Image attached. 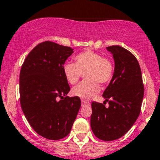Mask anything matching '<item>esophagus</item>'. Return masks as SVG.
<instances>
[{
  "instance_id": "1",
  "label": "esophagus",
  "mask_w": 160,
  "mask_h": 160,
  "mask_svg": "<svg viewBox=\"0 0 160 160\" xmlns=\"http://www.w3.org/2000/svg\"><path fill=\"white\" fill-rule=\"evenodd\" d=\"M81 102H82V104H83V105H84V104H89V103H90L88 101L85 100V99H81Z\"/></svg>"
}]
</instances>
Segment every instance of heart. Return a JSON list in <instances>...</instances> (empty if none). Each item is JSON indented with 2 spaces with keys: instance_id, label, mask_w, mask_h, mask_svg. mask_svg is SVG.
<instances>
[{
  "instance_id": "obj_1",
  "label": "heart",
  "mask_w": 160,
  "mask_h": 160,
  "mask_svg": "<svg viewBox=\"0 0 160 160\" xmlns=\"http://www.w3.org/2000/svg\"><path fill=\"white\" fill-rule=\"evenodd\" d=\"M75 64L66 62L63 65L65 80L70 84H75L84 73V81L72 90V94L82 98H91L99 90V84H107L111 80L114 65L110 59L101 54L88 50L74 58Z\"/></svg>"
}]
</instances>
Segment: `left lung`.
I'll use <instances>...</instances> for the list:
<instances>
[{"instance_id": "8db88e82", "label": "left lung", "mask_w": 160, "mask_h": 160, "mask_svg": "<svg viewBox=\"0 0 160 160\" xmlns=\"http://www.w3.org/2000/svg\"><path fill=\"white\" fill-rule=\"evenodd\" d=\"M107 50L114 58V74L102 94L103 103H92L91 127L95 137L110 141L125 135L135 123L144 88L140 65L134 55L119 46H108ZM107 102L108 107L105 106Z\"/></svg>"}]
</instances>
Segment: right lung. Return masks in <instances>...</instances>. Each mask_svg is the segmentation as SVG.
I'll use <instances>...</instances> for the list:
<instances>
[{
    "label": "right lung",
    "instance_id": "right-lung-1",
    "mask_svg": "<svg viewBox=\"0 0 160 160\" xmlns=\"http://www.w3.org/2000/svg\"><path fill=\"white\" fill-rule=\"evenodd\" d=\"M72 53L68 46L41 42L28 53L20 70L23 114L33 129L48 140H60L69 133L81 106L79 97L67 96L70 88L63 65Z\"/></svg>",
    "mask_w": 160,
    "mask_h": 160
}]
</instances>
